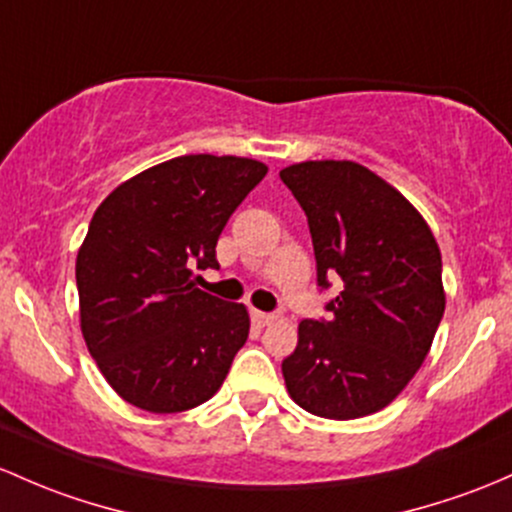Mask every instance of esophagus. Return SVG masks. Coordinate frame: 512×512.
<instances>
[{"label": "esophagus", "instance_id": "34e87169", "mask_svg": "<svg viewBox=\"0 0 512 512\" xmlns=\"http://www.w3.org/2000/svg\"><path fill=\"white\" fill-rule=\"evenodd\" d=\"M280 315L278 312H261V310H254V322L261 324V327H266V324H273L278 322Z\"/></svg>", "mask_w": 512, "mask_h": 512}]
</instances>
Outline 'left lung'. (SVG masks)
<instances>
[{
  "instance_id": "left-lung-1",
  "label": "left lung",
  "mask_w": 512,
  "mask_h": 512,
  "mask_svg": "<svg viewBox=\"0 0 512 512\" xmlns=\"http://www.w3.org/2000/svg\"><path fill=\"white\" fill-rule=\"evenodd\" d=\"M307 214L317 280L339 276L329 322L302 320L283 361L290 398L327 420H356L393 403L430 354L447 305L430 224L381 175L354 161L280 170Z\"/></svg>"
}]
</instances>
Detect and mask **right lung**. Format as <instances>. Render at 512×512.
Here are the masks:
<instances>
[{
  "label": "right lung",
  "mask_w": 512,
  "mask_h": 512,
  "mask_svg": "<svg viewBox=\"0 0 512 512\" xmlns=\"http://www.w3.org/2000/svg\"><path fill=\"white\" fill-rule=\"evenodd\" d=\"M268 173L254 158H170L117 185L78 251L80 329L104 381L156 415L202 405L249 337V310L195 288L224 224Z\"/></svg>",
  "instance_id": "obj_1"
}]
</instances>
